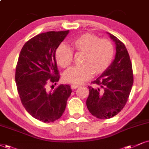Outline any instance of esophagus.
I'll return each instance as SVG.
<instances>
[{
    "label": "esophagus",
    "instance_id": "obj_1",
    "mask_svg": "<svg viewBox=\"0 0 149 149\" xmlns=\"http://www.w3.org/2000/svg\"><path fill=\"white\" fill-rule=\"evenodd\" d=\"M78 87H79V86L77 85H72V86H71V88L72 89V90H74V89L77 88Z\"/></svg>",
    "mask_w": 149,
    "mask_h": 149
}]
</instances>
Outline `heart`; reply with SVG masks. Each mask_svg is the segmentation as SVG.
Segmentation results:
<instances>
[{"label":"heart","mask_w":149,"mask_h":149,"mask_svg":"<svg viewBox=\"0 0 149 149\" xmlns=\"http://www.w3.org/2000/svg\"><path fill=\"white\" fill-rule=\"evenodd\" d=\"M83 53L82 65L73 66L64 72V82L80 84L91 77L93 73L100 74L107 70L113 62L115 49L112 42L107 38H100L91 33L77 36L71 42V48L64 44L58 45L55 51V60L62 68L72 63L73 52Z\"/></svg>","instance_id":"1"}]
</instances>
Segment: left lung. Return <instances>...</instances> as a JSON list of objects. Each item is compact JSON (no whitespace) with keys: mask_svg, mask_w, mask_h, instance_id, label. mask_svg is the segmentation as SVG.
<instances>
[{"mask_svg":"<svg viewBox=\"0 0 149 149\" xmlns=\"http://www.w3.org/2000/svg\"><path fill=\"white\" fill-rule=\"evenodd\" d=\"M116 45L115 58L109 68L88 86V109L98 119H110L117 115L127 102L133 84L132 63L127 49L116 36L108 33Z\"/></svg>","mask_w":149,"mask_h":149,"instance_id":"8db88e82","label":"left lung"}]
</instances>
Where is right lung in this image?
Returning <instances> with one entry per match:
<instances>
[{
	"label": "right lung",
	"instance_id": "add662e5",
	"mask_svg": "<svg viewBox=\"0 0 149 149\" xmlns=\"http://www.w3.org/2000/svg\"><path fill=\"white\" fill-rule=\"evenodd\" d=\"M68 32L51 31L30 38L22 47L16 64L15 81L22 104L33 117L45 123L62 116L72 93L70 86L63 84L52 92L47 91L49 84L59 80L55 51Z\"/></svg>",
	"mask_w": 149,
	"mask_h": 149
}]
</instances>
